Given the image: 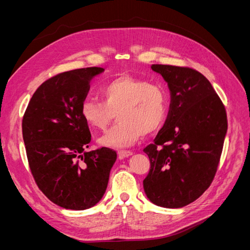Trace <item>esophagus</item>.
<instances>
[{"label":"esophagus","instance_id":"obj_1","mask_svg":"<svg viewBox=\"0 0 250 250\" xmlns=\"http://www.w3.org/2000/svg\"><path fill=\"white\" fill-rule=\"evenodd\" d=\"M118 155L120 158H125V157H128L132 155V152L129 150H119L118 151Z\"/></svg>","mask_w":250,"mask_h":250}]
</instances>
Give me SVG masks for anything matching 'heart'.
Wrapping results in <instances>:
<instances>
[{
  "label": "heart",
  "mask_w": 250,
  "mask_h": 250,
  "mask_svg": "<svg viewBox=\"0 0 250 250\" xmlns=\"http://www.w3.org/2000/svg\"><path fill=\"white\" fill-rule=\"evenodd\" d=\"M100 95L102 101H83L81 116L92 129L103 130L117 113L119 122L98 140L102 146H130L156 132L167 117L164 89L145 79L124 75L105 83Z\"/></svg>",
  "instance_id": "obj_1"
}]
</instances>
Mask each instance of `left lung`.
Listing matches in <instances>:
<instances>
[{"label":"left lung","instance_id":"left-lung-1","mask_svg":"<svg viewBox=\"0 0 250 250\" xmlns=\"http://www.w3.org/2000/svg\"><path fill=\"white\" fill-rule=\"evenodd\" d=\"M171 94L167 120L145 152L150 170L143 181L158 207L183 208L210 186L222 153L228 118L210 82L191 67L152 64Z\"/></svg>","mask_w":250,"mask_h":250}]
</instances>
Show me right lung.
<instances>
[{
  "label": "right lung",
  "mask_w": 250,
  "mask_h": 250,
  "mask_svg": "<svg viewBox=\"0 0 250 250\" xmlns=\"http://www.w3.org/2000/svg\"><path fill=\"white\" fill-rule=\"evenodd\" d=\"M104 72L84 67L60 73L35 90L22 118V139L35 183L57 206L83 210L106 191L116 151H86L90 142L81 105L89 81Z\"/></svg>",
  "instance_id": "obj_1"
}]
</instances>
